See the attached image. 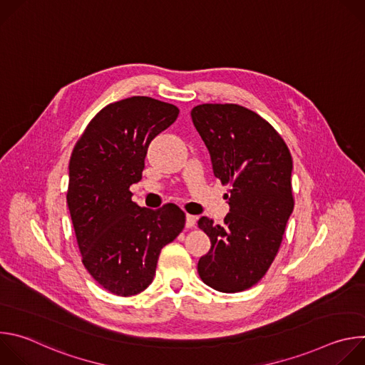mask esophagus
I'll return each mask as SVG.
<instances>
[{
	"instance_id": "obj_1",
	"label": "esophagus",
	"mask_w": 365,
	"mask_h": 365,
	"mask_svg": "<svg viewBox=\"0 0 365 365\" xmlns=\"http://www.w3.org/2000/svg\"><path fill=\"white\" fill-rule=\"evenodd\" d=\"M196 217L186 214V228H193L196 225Z\"/></svg>"
}]
</instances>
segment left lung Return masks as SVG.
Wrapping results in <instances>:
<instances>
[{"label": "left lung", "instance_id": "8db88e82", "mask_svg": "<svg viewBox=\"0 0 365 365\" xmlns=\"http://www.w3.org/2000/svg\"><path fill=\"white\" fill-rule=\"evenodd\" d=\"M190 115L215 178L231 185L224 224L197 221L211 240L197 273L218 292H242L263 279L280 248L294 206L292 155L266 120L237 103H202Z\"/></svg>", "mask_w": 365, "mask_h": 365}]
</instances>
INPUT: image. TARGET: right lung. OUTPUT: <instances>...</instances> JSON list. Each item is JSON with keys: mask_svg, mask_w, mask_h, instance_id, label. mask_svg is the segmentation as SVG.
<instances>
[{"mask_svg": "<svg viewBox=\"0 0 365 365\" xmlns=\"http://www.w3.org/2000/svg\"><path fill=\"white\" fill-rule=\"evenodd\" d=\"M178 115V107L148 96L121 99L92 118L72 151L66 199L82 263L114 294L147 289L162 248L185 227L175 203L148 210L130 192L141 179L151 140Z\"/></svg>", "mask_w": 365, "mask_h": 365, "instance_id": "add662e5", "label": "right lung"}]
</instances>
